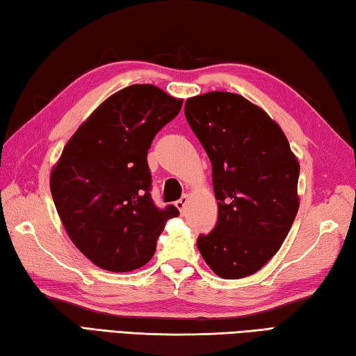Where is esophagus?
Wrapping results in <instances>:
<instances>
[{"mask_svg": "<svg viewBox=\"0 0 356 356\" xmlns=\"http://www.w3.org/2000/svg\"><path fill=\"white\" fill-rule=\"evenodd\" d=\"M187 203H189V197H187V195H183V197H181V198L177 201V203H175V206L178 207V211H179L181 213H186Z\"/></svg>", "mask_w": 356, "mask_h": 356, "instance_id": "obj_1", "label": "esophagus"}]
</instances>
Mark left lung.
<instances>
[{
  "mask_svg": "<svg viewBox=\"0 0 356 356\" xmlns=\"http://www.w3.org/2000/svg\"><path fill=\"white\" fill-rule=\"evenodd\" d=\"M184 115L212 164L213 229L197 246L217 276L259 271L282 246L299 209V163L280 127L250 100L225 91L186 100Z\"/></svg>",
  "mask_w": 356,
  "mask_h": 356,
  "instance_id": "8db88e82",
  "label": "left lung"
}]
</instances>
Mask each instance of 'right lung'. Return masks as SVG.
I'll return each instance as SVG.
<instances>
[{
	"instance_id": "1",
	"label": "right lung",
	"mask_w": 356,
	"mask_h": 356,
	"mask_svg": "<svg viewBox=\"0 0 356 356\" xmlns=\"http://www.w3.org/2000/svg\"><path fill=\"white\" fill-rule=\"evenodd\" d=\"M183 100L155 85H130L79 127L51 172V193L66 232L92 264L127 273L149 261L175 206L153 203L147 164L153 138Z\"/></svg>"
}]
</instances>
